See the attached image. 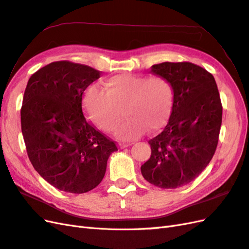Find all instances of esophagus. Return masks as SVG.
Masks as SVG:
<instances>
[{
    "instance_id": "esophagus-1",
    "label": "esophagus",
    "mask_w": 249,
    "mask_h": 249,
    "mask_svg": "<svg viewBox=\"0 0 249 249\" xmlns=\"http://www.w3.org/2000/svg\"><path fill=\"white\" fill-rule=\"evenodd\" d=\"M131 144H128V143H120L119 144V147L120 148H126V147H128V146H130Z\"/></svg>"
}]
</instances>
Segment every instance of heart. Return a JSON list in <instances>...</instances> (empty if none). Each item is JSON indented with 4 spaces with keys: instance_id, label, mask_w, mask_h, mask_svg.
<instances>
[{
    "instance_id": "b5f03b06",
    "label": "heart",
    "mask_w": 249,
    "mask_h": 249,
    "mask_svg": "<svg viewBox=\"0 0 249 249\" xmlns=\"http://www.w3.org/2000/svg\"><path fill=\"white\" fill-rule=\"evenodd\" d=\"M174 106V88L163 76H145L131 73L113 75L104 81V90L91 86L83 97L86 116L99 129L109 132L122 119L116 130L122 140H131L162 129Z\"/></svg>"
}]
</instances>
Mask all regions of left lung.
Listing matches in <instances>:
<instances>
[{
    "instance_id": "obj_1",
    "label": "left lung",
    "mask_w": 249,
    "mask_h": 249,
    "mask_svg": "<svg viewBox=\"0 0 249 249\" xmlns=\"http://www.w3.org/2000/svg\"><path fill=\"white\" fill-rule=\"evenodd\" d=\"M151 73L174 88V106L164 130L148 142L151 156L141 166L144 179L160 188L194 181L212 160L222 124V104L213 75L189 62H164Z\"/></svg>"
}]
</instances>
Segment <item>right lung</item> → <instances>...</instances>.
Wrapping results in <instances>:
<instances>
[{
    "mask_svg": "<svg viewBox=\"0 0 249 249\" xmlns=\"http://www.w3.org/2000/svg\"><path fill=\"white\" fill-rule=\"evenodd\" d=\"M100 71L59 61L37 70L27 83L21 126L27 155L50 185L84 194L103 180L116 144L89 124L82 111V95Z\"/></svg>",
    "mask_w": 249,
    "mask_h": 249,
    "instance_id": "1",
    "label": "right lung"
}]
</instances>
